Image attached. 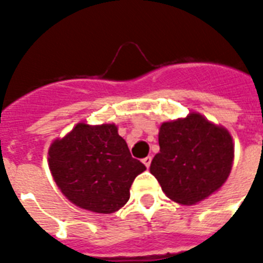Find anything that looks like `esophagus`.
<instances>
[{
	"instance_id": "34e87169",
	"label": "esophagus",
	"mask_w": 263,
	"mask_h": 263,
	"mask_svg": "<svg viewBox=\"0 0 263 263\" xmlns=\"http://www.w3.org/2000/svg\"><path fill=\"white\" fill-rule=\"evenodd\" d=\"M152 157L148 156V157H146V158H143V164L146 165V166H147V168H150V165H152Z\"/></svg>"
}]
</instances>
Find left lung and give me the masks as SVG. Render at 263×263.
<instances>
[{"mask_svg": "<svg viewBox=\"0 0 263 263\" xmlns=\"http://www.w3.org/2000/svg\"><path fill=\"white\" fill-rule=\"evenodd\" d=\"M160 153L150 165L162 191L181 204L208 198L228 179L233 161L232 138L198 113L164 123Z\"/></svg>", "mask_w": 263, "mask_h": 263, "instance_id": "8db88e82", "label": "left lung"}]
</instances>
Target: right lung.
<instances>
[{
    "instance_id": "obj_1",
    "label": "right lung",
    "mask_w": 263,
    "mask_h": 263,
    "mask_svg": "<svg viewBox=\"0 0 263 263\" xmlns=\"http://www.w3.org/2000/svg\"><path fill=\"white\" fill-rule=\"evenodd\" d=\"M49 166L55 184L72 203L94 213H113L127 203L129 188L144 166L132 158L113 124H78L53 142Z\"/></svg>"
}]
</instances>
